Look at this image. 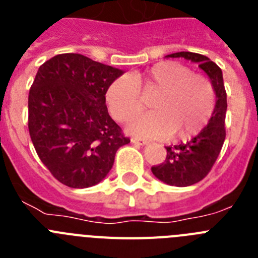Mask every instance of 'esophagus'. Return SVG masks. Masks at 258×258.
Instances as JSON below:
<instances>
[{"label":"esophagus","mask_w":258,"mask_h":258,"mask_svg":"<svg viewBox=\"0 0 258 258\" xmlns=\"http://www.w3.org/2000/svg\"><path fill=\"white\" fill-rule=\"evenodd\" d=\"M132 142L137 143V145L145 146V145H147V143H149V141L145 140V138H140V137H133V138H132Z\"/></svg>","instance_id":"34e87169"}]
</instances>
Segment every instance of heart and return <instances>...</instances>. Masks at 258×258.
I'll return each instance as SVG.
<instances>
[{"label":"heart","instance_id":"1","mask_svg":"<svg viewBox=\"0 0 258 258\" xmlns=\"http://www.w3.org/2000/svg\"><path fill=\"white\" fill-rule=\"evenodd\" d=\"M143 93L156 90L152 111L134 118L127 132L136 136L187 140L206 127L214 109V90L206 76L192 74L178 61H161L145 74L122 76L107 90L109 112L121 122L131 121L143 109Z\"/></svg>","mask_w":258,"mask_h":258}]
</instances>
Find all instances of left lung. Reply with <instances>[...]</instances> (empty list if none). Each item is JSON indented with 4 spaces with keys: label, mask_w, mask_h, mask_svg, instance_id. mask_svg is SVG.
I'll use <instances>...</instances> for the list:
<instances>
[{
    "label": "left lung",
    "mask_w": 258,
    "mask_h": 258,
    "mask_svg": "<svg viewBox=\"0 0 258 258\" xmlns=\"http://www.w3.org/2000/svg\"><path fill=\"white\" fill-rule=\"evenodd\" d=\"M169 58H184L195 61L199 64L213 85L216 92V106H214L209 122L197 137L186 143L177 146H168L166 157L164 163L154 165L151 168L156 178L165 182L170 186L184 187L206 178L211 172L222 149L226 129H225V117H226L227 99L226 90L223 85L222 71L208 56L197 54V52L181 51L170 54Z\"/></svg>",
    "instance_id": "8db88e82"
}]
</instances>
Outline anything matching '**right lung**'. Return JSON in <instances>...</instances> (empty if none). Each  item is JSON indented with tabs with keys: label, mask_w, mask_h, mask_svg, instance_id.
Listing matches in <instances>:
<instances>
[{
	"label": "right lung",
	"mask_w": 258,
	"mask_h": 258,
	"mask_svg": "<svg viewBox=\"0 0 258 258\" xmlns=\"http://www.w3.org/2000/svg\"><path fill=\"white\" fill-rule=\"evenodd\" d=\"M121 70L81 54H59L37 71L28 95L29 136L52 177L72 188L99 183L131 140L106 106Z\"/></svg>",
	"instance_id": "1"
}]
</instances>
